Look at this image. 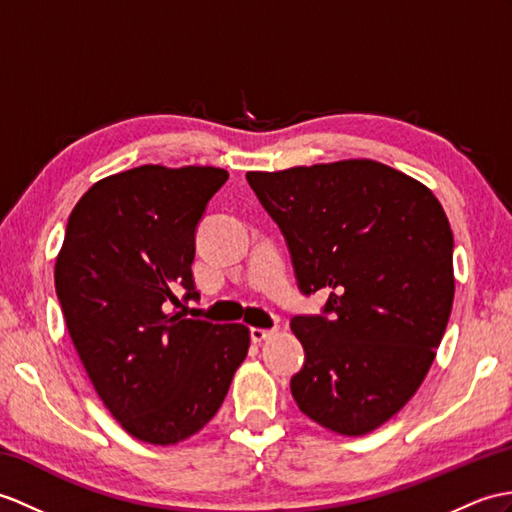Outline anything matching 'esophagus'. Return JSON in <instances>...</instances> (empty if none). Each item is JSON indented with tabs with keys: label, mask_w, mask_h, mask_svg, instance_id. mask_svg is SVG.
Returning <instances> with one entry per match:
<instances>
[{
	"label": "esophagus",
	"mask_w": 512,
	"mask_h": 512,
	"mask_svg": "<svg viewBox=\"0 0 512 512\" xmlns=\"http://www.w3.org/2000/svg\"><path fill=\"white\" fill-rule=\"evenodd\" d=\"M272 334H275V329H259V327H251V340L257 344V342H264L266 338H270Z\"/></svg>",
	"instance_id": "1"
}]
</instances>
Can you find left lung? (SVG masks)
Returning a JSON list of instances; mask_svg holds the SVG:
<instances>
[{"instance_id": "8db88e82", "label": "left lung", "mask_w": 512, "mask_h": 512, "mask_svg": "<svg viewBox=\"0 0 512 512\" xmlns=\"http://www.w3.org/2000/svg\"><path fill=\"white\" fill-rule=\"evenodd\" d=\"M277 222L303 296L327 294L320 314H296L305 362L296 406L318 425L362 436L421 386L454 303V235L434 194L384 163L353 159L248 172Z\"/></svg>"}]
</instances>
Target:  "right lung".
<instances>
[{
	"label": "right lung",
	"mask_w": 512,
	"mask_h": 512,
	"mask_svg": "<svg viewBox=\"0 0 512 512\" xmlns=\"http://www.w3.org/2000/svg\"><path fill=\"white\" fill-rule=\"evenodd\" d=\"M220 168L141 165L95 183L65 229L54 283L93 388L128 434L174 445L222 406L248 353L244 325L168 314L196 301V231Z\"/></svg>",
	"instance_id": "obj_1"
}]
</instances>
